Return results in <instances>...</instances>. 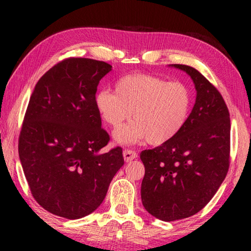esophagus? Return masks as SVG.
Returning <instances> with one entry per match:
<instances>
[{
    "label": "esophagus",
    "mask_w": 251,
    "mask_h": 251,
    "mask_svg": "<svg viewBox=\"0 0 251 251\" xmlns=\"http://www.w3.org/2000/svg\"><path fill=\"white\" fill-rule=\"evenodd\" d=\"M136 157H137V153L135 151H131V150L123 151V159H125L126 162H131V161L135 160Z\"/></svg>",
    "instance_id": "34e87169"
}]
</instances>
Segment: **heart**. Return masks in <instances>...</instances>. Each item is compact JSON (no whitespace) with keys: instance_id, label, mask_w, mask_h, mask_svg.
Instances as JSON below:
<instances>
[{"instance_id":"b5f03b06","label":"heart","mask_w":251,"mask_h":251,"mask_svg":"<svg viewBox=\"0 0 251 251\" xmlns=\"http://www.w3.org/2000/svg\"><path fill=\"white\" fill-rule=\"evenodd\" d=\"M192 92L181 82L151 74H128L120 77L115 91L99 90L95 106L100 118L118 128L131 116L135 119L114 132L116 143L122 145L147 140L163 145L173 140L186 125L190 115Z\"/></svg>"}]
</instances>
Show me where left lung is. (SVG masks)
I'll return each mask as SVG.
<instances>
[{
  "label": "left lung",
  "instance_id": "obj_1",
  "mask_svg": "<svg viewBox=\"0 0 251 251\" xmlns=\"http://www.w3.org/2000/svg\"><path fill=\"white\" fill-rule=\"evenodd\" d=\"M192 78L195 104L173 140L140 153L142 202L163 222L191 217L211 200L228 170L229 113L217 89L195 68L173 64Z\"/></svg>",
  "mask_w": 251,
  "mask_h": 251
}]
</instances>
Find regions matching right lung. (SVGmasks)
<instances>
[{"instance_id":"1","label":"right lung","mask_w":251,"mask_h":251,"mask_svg":"<svg viewBox=\"0 0 251 251\" xmlns=\"http://www.w3.org/2000/svg\"><path fill=\"white\" fill-rule=\"evenodd\" d=\"M105 61L68 58L37 82L19 136V159L33 197L51 214L78 219L94 212L125 164L122 149L102 152L108 133L95 106Z\"/></svg>"}]
</instances>
